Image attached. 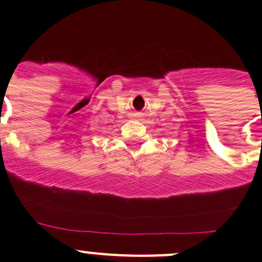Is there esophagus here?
<instances>
[{
  "instance_id": "34e87169",
  "label": "esophagus",
  "mask_w": 262,
  "mask_h": 262,
  "mask_svg": "<svg viewBox=\"0 0 262 262\" xmlns=\"http://www.w3.org/2000/svg\"><path fill=\"white\" fill-rule=\"evenodd\" d=\"M137 115H139V114H137Z\"/></svg>"
}]
</instances>
